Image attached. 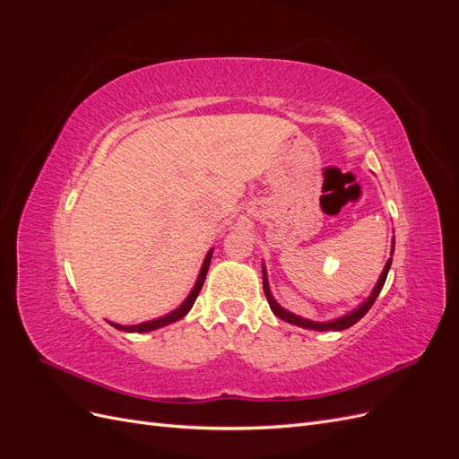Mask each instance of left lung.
<instances>
[{"label": "left lung", "instance_id": "1", "mask_svg": "<svg viewBox=\"0 0 459 459\" xmlns=\"http://www.w3.org/2000/svg\"><path fill=\"white\" fill-rule=\"evenodd\" d=\"M393 247H394V239H393ZM393 253H394V248H393ZM391 264H393V258H388L386 264H385L383 273L379 275V281H377V285H375V289L371 290V295L368 297V300H364L362 304H359V307H358L356 310H352V312H349V314H344V316H341V317H337V319H331V322H312V319L300 317V316H297V314H293V312L285 310L283 307H280V304L275 302V299H273L272 293H270L266 268L262 266L264 293H266V299H268V304H270L272 312H273L277 317H281L283 322H289V324L304 327V329H314V331H341V329H349L351 325H354L356 322H359V319H362V317L368 314V310L373 307L375 299L379 297L381 289H383V285H385V281H386V273H388V270H391Z\"/></svg>", "mask_w": 459, "mask_h": 459}]
</instances>
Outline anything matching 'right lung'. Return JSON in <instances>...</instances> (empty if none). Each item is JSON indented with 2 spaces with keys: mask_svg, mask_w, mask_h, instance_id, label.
I'll return each mask as SVG.
<instances>
[{
  "mask_svg": "<svg viewBox=\"0 0 459 459\" xmlns=\"http://www.w3.org/2000/svg\"><path fill=\"white\" fill-rule=\"evenodd\" d=\"M211 258H212V251H208V255H206V258H204V262H203V268H201V272H199L197 281H195V287L191 289V293L187 295V299L184 300L182 307H178L176 310H172L170 314H166V316H162V317L151 319V322H143V324H137V325H120V324H113V322H108V324L113 325V327H117V329H120V331H126V333H134V331H135V333H147V331H155V329H159V327L170 325V324L178 322V319H182V317L191 310V307H193V304H195V300H197V297H199V293H201V287H203V283H204V277H206L208 264H211Z\"/></svg>",
  "mask_w": 459,
  "mask_h": 459,
  "instance_id": "add662e5",
  "label": "right lung"
}]
</instances>
